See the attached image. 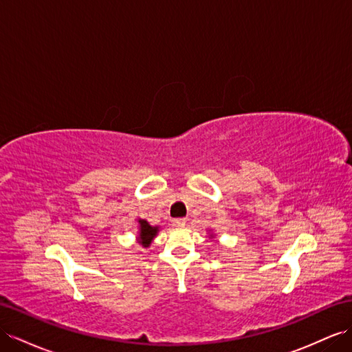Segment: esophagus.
I'll list each match as a JSON object with an SVG mask.
<instances>
[{"instance_id": "34e87169", "label": "esophagus", "mask_w": 352, "mask_h": 352, "mask_svg": "<svg viewBox=\"0 0 352 352\" xmlns=\"http://www.w3.org/2000/svg\"><path fill=\"white\" fill-rule=\"evenodd\" d=\"M185 223H186L185 217H177V219H173V221H172V225H173L175 228H182V226H185Z\"/></svg>"}]
</instances>
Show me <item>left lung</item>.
Here are the masks:
<instances>
[{"mask_svg":"<svg viewBox=\"0 0 352 352\" xmlns=\"http://www.w3.org/2000/svg\"><path fill=\"white\" fill-rule=\"evenodd\" d=\"M214 235L216 234H213V231H210V234H208V239H214Z\"/></svg>","mask_w":352,"mask_h":352,"instance_id":"left-lung-1","label":"left lung"}]
</instances>
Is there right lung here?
<instances>
[{
  "mask_svg": "<svg viewBox=\"0 0 352 352\" xmlns=\"http://www.w3.org/2000/svg\"><path fill=\"white\" fill-rule=\"evenodd\" d=\"M138 235H136V241L148 249V247L153 244L154 239L157 236L160 226H153L149 225V222L146 219H138Z\"/></svg>",
  "mask_w": 352,
  "mask_h": 352,
  "instance_id": "right-lung-1",
  "label": "right lung"
}]
</instances>
